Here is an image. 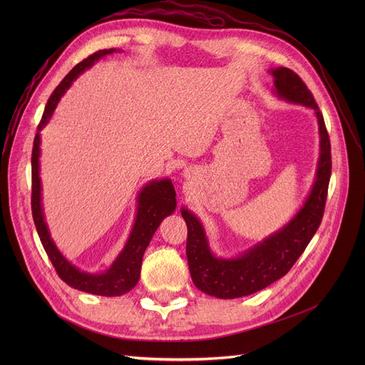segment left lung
Masks as SVG:
<instances>
[{
	"mask_svg": "<svg viewBox=\"0 0 365 365\" xmlns=\"http://www.w3.org/2000/svg\"><path fill=\"white\" fill-rule=\"evenodd\" d=\"M277 98L311 108L319 131V158L315 180L304 204L281 229L259 241L235 257H217L210 248L200 219L182 208L187 226L186 256L189 272L198 290L217 299H235L253 294L282 278L302 256L322 220L331 176V148L324 117L312 93L300 76L289 68L269 69Z\"/></svg>",
	"mask_w": 365,
	"mask_h": 365,
	"instance_id": "left-lung-1",
	"label": "left lung"
}]
</instances>
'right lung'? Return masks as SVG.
<instances>
[{"instance_id":"add662e5","label":"right lung","mask_w":365,"mask_h":365,"mask_svg":"<svg viewBox=\"0 0 365 365\" xmlns=\"http://www.w3.org/2000/svg\"><path fill=\"white\" fill-rule=\"evenodd\" d=\"M115 51H120L117 48H105L96 51L94 54L88 56L87 59L76 65L66 76L62 83L56 87L53 94L46 105L43 118L38 124V131L34 139L32 148V217L36 227L38 237L41 240L44 250L51 260L54 269L68 285L73 289L86 292L90 294L98 296H121L130 292L134 285L138 284L140 278V267L143 253L148 248L153 234L158 229L160 223L170 216L176 210V190L173 186L170 179H160V180H150L146 183L138 195V208H136V219L131 227L130 237L121 250V253L112 262V264L106 271L101 274H90L81 271L72 264L62 253L59 248L56 247L48 226L44 216L43 208V197H41V178H40V155H41V134L40 131L47 125L51 115L61 102L62 96L66 90L72 86V83L78 78V76L88 68L94 65L106 54H112Z\"/></svg>"}]
</instances>
